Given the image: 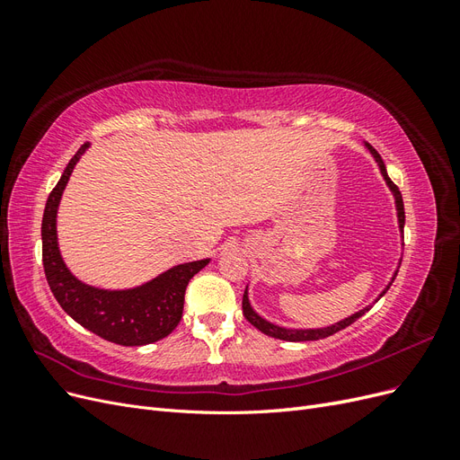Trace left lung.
I'll return each instance as SVG.
<instances>
[{
  "instance_id": "8db88e82",
  "label": "left lung",
  "mask_w": 460,
  "mask_h": 460,
  "mask_svg": "<svg viewBox=\"0 0 460 460\" xmlns=\"http://www.w3.org/2000/svg\"><path fill=\"white\" fill-rule=\"evenodd\" d=\"M365 146H367V149L372 153V157L376 159V163H378V166H380V172H382V176H384V180H385V184L389 186V190H392V193H394V198H395V207H397V220H399V230L402 232V228H405V207H402V198H401V191H399V188H397V186L392 182V178L387 176L385 164H384V161H382V157H380V153L376 151V149H374L370 144H365ZM399 267H401V261H399ZM397 272H399V270H395V272H394V276H392V282H389V284L384 288V291H382V294L378 296V299H380L382 296H385V291L389 289V286L394 284V280H395ZM378 299H376V301H378ZM242 309H243V316H245V318L249 320V323H252V324H253L257 330H261L262 333H267V336H270V338H276V340H284V341H314V340H323V338H328V336H332V333H336V332H340V330L347 328V326H349V324H353L357 318H360V316H363L367 311H370V307H365L363 311H358V313H355V314H351V316H347V318L340 320V323L332 324V326H326V328H309V330L282 328V326H276V324L269 323V320H264L262 316H259V314L253 311L252 303H249L247 288H245V291H243Z\"/></svg>"
}]
</instances>
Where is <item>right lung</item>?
I'll return each instance as SVG.
<instances>
[{"label": "right lung", "mask_w": 460, "mask_h": 460, "mask_svg": "<svg viewBox=\"0 0 460 460\" xmlns=\"http://www.w3.org/2000/svg\"><path fill=\"white\" fill-rule=\"evenodd\" d=\"M90 144L82 146L68 161L58 186L49 193L41 218V261L51 294L63 311L80 326L124 347L159 341L178 326L184 311L188 282L208 259L176 264L153 280L130 289L93 288L66 269L58 243V208L68 178Z\"/></svg>", "instance_id": "obj_1"}]
</instances>
